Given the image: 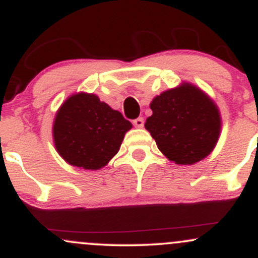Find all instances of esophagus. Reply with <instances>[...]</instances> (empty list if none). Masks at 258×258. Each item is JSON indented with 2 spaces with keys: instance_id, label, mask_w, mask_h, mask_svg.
<instances>
[{
  "instance_id": "1",
  "label": "esophagus",
  "mask_w": 258,
  "mask_h": 258,
  "mask_svg": "<svg viewBox=\"0 0 258 258\" xmlns=\"http://www.w3.org/2000/svg\"><path fill=\"white\" fill-rule=\"evenodd\" d=\"M134 124H135L136 127H138V128H141V127H143V124H144L143 117L136 118V120H134Z\"/></svg>"
}]
</instances>
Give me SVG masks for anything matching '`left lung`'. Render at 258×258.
<instances>
[{
  "instance_id": "8db88e82",
  "label": "left lung",
  "mask_w": 258,
  "mask_h": 258,
  "mask_svg": "<svg viewBox=\"0 0 258 258\" xmlns=\"http://www.w3.org/2000/svg\"><path fill=\"white\" fill-rule=\"evenodd\" d=\"M149 106L153 114L144 126L169 160L192 165L213 152L222 117L217 104L200 88L183 82L157 95Z\"/></svg>"
}]
</instances>
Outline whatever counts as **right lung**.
Listing matches in <instances>:
<instances>
[{
	"label": "right lung",
	"instance_id": "obj_1",
	"mask_svg": "<svg viewBox=\"0 0 258 258\" xmlns=\"http://www.w3.org/2000/svg\"><path fill=\"white\" fill-rule=\"evenodd\" d=\"M132 123L98 95L76 93L57 110L52 124L55 148L70 165L104 168L117 154Z\"/></svg>",
	"mask_w": 258,
	"mask_h": 258
}]
</instances>
